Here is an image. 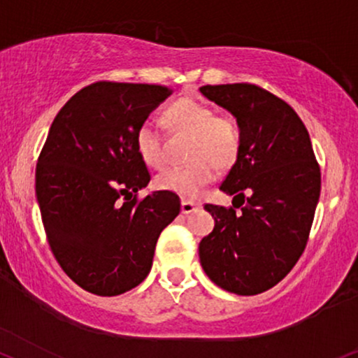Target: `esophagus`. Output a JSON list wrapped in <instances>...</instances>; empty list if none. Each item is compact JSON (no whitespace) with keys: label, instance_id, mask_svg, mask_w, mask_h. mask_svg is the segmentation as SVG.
I'll list each match as a JSON object with an SVG mask.
<instances>
[{"label":"esophagus","instance_id":"esophagus-1","mask_svg":"<svg viewBox=\"0 0 358 358\" xmlns=\"http://www.w3.org/2000/svg\"><path fill=\"white\" fill-rule=\"evenodd\" d=\"M197 209H199V204H196V202H192V201L180 202V210H182V214H191Z\"/></svg>","mask_w":358,"mask_h":358}]
</instances>
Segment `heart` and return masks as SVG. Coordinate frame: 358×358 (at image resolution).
Here are the masks:
<instances>
[{
    "instance_id": "heart-1",
    "label": "heart",
    "mask_w": 358,
    "mask_h": 358,
    "mask_svg": "<svg viewBox=\"0 0 358 358\" xmlns=\"http://www.w3.org/2000/svg\"><path fill=\"white\" fill-rule=\"evenodd\" d=\"M164 117L172 131L192 136L186 166L167 167L157 174L156 186L182 197H197L213 182L217 167H231L241 151V129L236 119L217 114L201 101L182 98L166 109ZM136 149L148 166L161 167L166 161L164 139L156 122L148 119L136 131Z\"/></svg>"
}]
</instances>
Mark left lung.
<instances>
[{"label": "left lung", "mask_w": 358, "mask_h": 358, "mask_svg": "<svg viewBox=\"0 0 358 358\" xmlns=\"http://www.w3.org/2000/svg\"><path fill=\"white\" fill-rule=\"evenodd\" d=\"M237 119L241 151L220 184L232 207L206 204L215 226L199 244L201 266L220 289L262 294L284 279L306 249L320 196V167L297 113L264 87L202 86Z\"/></svg>", "instance_id": "1"}]
</instances>
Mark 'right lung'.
Returning <instances> with one entry per match:
<instances>
[{
  "label": "right lung",
  "mask_w": 358,
  "mask_h": 358,
  "mask_svg": "<svg viewBox=\"0 0 358 358\" xmlns=\"http://www.w3.org/2000/svg\"><path fill=\"white\" fill-rule=\"evenodd\" d=\"M172 94L167 86L99 81L52 121L36 164V197L51 252L73 282L113 297L139 285L159 236L180 213L174 192L138 199L151 180L136 131Z\"/></svg>",
  "instance_id": "right-lung-1"
}]
</instances>
